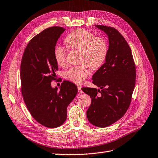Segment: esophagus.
Returning a JSON list of instances; mask_svg holds the SVG:
<instances>
[{
	"instance_id": "obj_1",
	"label": "esophagus",
	"mask_w": 158,
	"mask_h": 158,
	"mask_svg": "<svg viewBox=\"0 0 158 158\" xmlns=\"http://www.w3.org/2000/svg\"><path fill=\"white\" fill-rule=\"evenodd\" d=\"M78 93H83V91L81 90V87H80V86H78Z\"/></svg>"
}]
</instances>
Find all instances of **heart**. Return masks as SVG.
<instances>
[{"mask_svg":"<svg viewBox=\"0 0 158 158\" xmlns=\"http://www.w3.org/2000/svg\"><path fill=\"white\" fill-rule=\"evenodd\" d=\"M68 47L72 50L80 51L81 65L72 67L65 72L64 77L76 84L82 83L91 74V68L96 70L102 66L108 54V44L103 37L95 36L91 31L80 28L69 33L65 40ZM67 48L56 45L54 56L60 67L67 65Z\"/></svg>","mask_w":158,"mask_h":158,"instance_id":"1","label":"heart"}]
</instances>
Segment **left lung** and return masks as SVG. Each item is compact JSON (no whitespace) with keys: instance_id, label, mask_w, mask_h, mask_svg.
I'll return each instance as SVG.
<instances>
[{"instance_id":"left-lung-1","label":"left lung","mask_w":158,"mask_h":158,"mask_svg":"<svg viewBox=\"0 0 158 158\" xmlns=\"http://www.w3.org/2000/svg\"><path fill=\"white\" fill-rule=\"evenodd\" d=\"M95 27L103 30L109 39L106 62L92 77L93 84L101 89H81L91 98L86 112L88 120L96 127L104 128L117 121L128 110L135 87L136 71L131 48L121 34L113 27Z\"/></svg>"}]
</instances>
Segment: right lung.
Wrapping results in <instances>:
<instances>
[{"label":"right lung","instance_id":"obj_1","mask_svg":"<svg viewBox=\"0 0 158 158\" xmlns=\"http://www.w3.org/2000/svg\"><path fill=\"white\" fill-rule=\"evenodd\" d=\"M65 29L52 27L34 36L25 48L21 64V93L24 103L37 122L50 128H57L67 118V108L78 92L71 81L64 80L60 90L52 88L58 70L54 49ZM57 81V80H56Z\"/></svg>","mask_w":158,"mask_h":158}]
</instances>
